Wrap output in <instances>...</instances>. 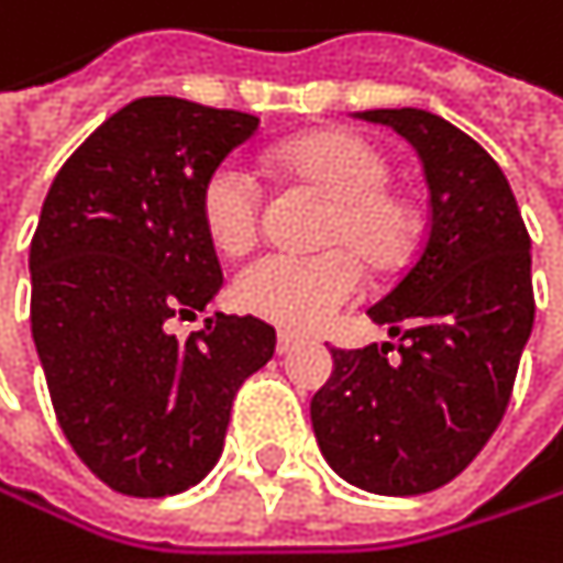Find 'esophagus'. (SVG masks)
Masks as SVG:
<instances>
[{
  "label": "esophagus",
  "mask_w": 563,
  "mask_h": 563,
  "mask_svg": "<svg viewBox=\"0 0 563 563\" xmlns=\"http://www.w3.org/2000/svg\"><path fill=\"white\" fill-rule=\"evenodd\" d=\"M300 343H303V336H297V333H279L276 336V353L279 356H290Z\"/></svg>",
  "instance_id": "obj_1"
}]
</instances>
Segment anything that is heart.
<instances>
[{
  "instance_id": "obj_1",
  "label": "heart",
  "mask_w": 563,
  "mask_h": 563,
  "mask_svg": "<svg viewBox=\"0 0 563 563\" xmlns=\"http://www.w3.org/2000/svg\"><path fill=\"white\" fill-rule=\"evenodd\" d=\"M276 164L294 180L317 187L333 200L320 253H266L246 263L233 284L236 303L284 330L327 327L363 284V260L376 269L399 266L422 230L419 207L389 190V161L366 137L320 131L276 151ZM200 213L210 240L223 253H243L260 233V187L240 164H220L200 190ZM356 249L355 254L352 250Z\"/></svg>"
}]
</instances>
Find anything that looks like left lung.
Returning a JSON list of instances; mask_svg holds the SVG:
<instances>
[{
    "label": "left lung",
    "instance_id": "obj_1",
    "mask_svg": "<svg viewBox=\"0 0 563 563\" xmlns=\"http://www.w3.org/2000/svg\"><path fill=\"white\" fill-rule=\"evenodd\" d=\"M356 118L402 134L429 184V230L399 284L369 307L393 343L333 350L310 419L330 468L373 495L449 485L498 429L534 327L531 236L508 177L452 121L422 108Z\"/></svg>",
    "mask_w": 563,
    "mask_h": 563
}]
</instances>
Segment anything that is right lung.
<instances>
[{"instance_id": "right-lung-1", "label": "right lung", "mask_w": 563, "mask_h": 563, "mask_svg": "<svg viewBox=\"0 0 563 563\" xmlns=\"http://www.w3.org/2000/svg\"><path fill=\"white\" fill-rule=\"evenodd\" d=\"M260 118L151 95L111 114L58 170L29 246L32 340L75 455L114 492L164 498L220 459L230 406L276 350L256 317L203 320L223 273L203 180Z\"/></svg>"}]
</instances>
